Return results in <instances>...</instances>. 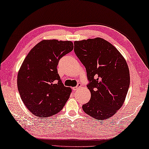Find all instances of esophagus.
<instances>
[{
    "label": "esophagus",
    "mask_w": 149,
    "mask_h": 149,
    "mask_svg": "<svg viewBox=\"0 0 149 149\" xmlns=\"http://www.w3.org/2000/svg\"><path fill=\"white\" fill-rule=\"evenodd\" d=\"M81 83H78V85H77V86H74V87H73L72 88H73V91H76L78 88H79L80 86H81Z\"/></svg>",
    "instance_id": "1"
}]
</instances>
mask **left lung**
I'll use <instances>...</instances> for the list:
<instances>
[{
  "instance_id": "obj_1",
  "label": "left lung",
  "mask_w": 149,
  "mask_h": 149,
  "mask_svg": "<svg viewBox=\"0 0 149 149\" xmlns=\"http://www.w3.org/2000/svg\"><path fill=\"white\" fill-rule=\"evenodd\" d=\"M74 52L85 67L91 93L83 110L96 119H108L121 107L128 93L130 79L126 61L100 38L75 41Z\"/></svg>"
}]
</instances>
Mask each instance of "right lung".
Returning <instances> with one entry per match:
<instances>
[{
    "label": "right lung",
    "instance_id": "obj_1",
    "mask_svg": "<svg viewBox=\"0 0 149 149\" xmlns=\"http://www.w3.org/2000/svg\"><path fill=\"white\" fill-rule=\"evenodd\" d=\"M70 41L42 40L30 51L17 75V88L27 109L38 117L63 109L72 89L64 86L57 72L59 60L73 50Z\"/></svg>",
    "mask_w": 149,
    "mask_h": 149
}]
</instances>
